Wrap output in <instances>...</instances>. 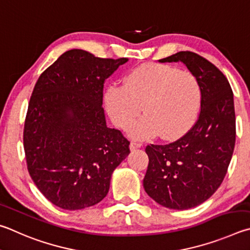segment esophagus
Masks as SVG:
<instances>
[{
	"label": "esophagus",
	"instance_id": "1",
	"mask_svg": "<svg viewBox=\"0 0 250 250\" xmlns=\"http://www.w3.org/2000/svg\"><path fill=\"white\" fill-rule=\"evenodd\" d=\"M142 146H143V144L139 143V142H136V141H133L129 145L130 150H135V149H137V148H141Z\"/></svg>",
	"mask_w": 250,
	"mask_h": 250
}]
</instances>
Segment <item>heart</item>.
Segmentation results:
<instances>
[{"instance_id": "heart-1", "label": "heart", "mask_w": 250, "mask_h": 250, "mask_svg": "<svg viewBox=\"0 0 250 250\" xmlns=\"http://www.w3.org/2000/svg\"><path fill=\"white\" fill-rule=\"evenodd\" d=\"M202 91L193 73L168 64H146L134 69L124 85H113L104 94V105L114 124L128 127L134 138H164L182 135L198 115Z\"/></svg>"}]
</instances>
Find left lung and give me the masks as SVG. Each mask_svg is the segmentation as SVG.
I'll return each instance as SVG.
<instances>
[{"label":"left lung","mask_w":250,"mask_h":250,"mask_svg":"<svg viewBox=\"0 0 250 250\" xmlns=\"http://www.w3.org/2000/svg\"><path fill=\"white\" fill-rule=\"evenodd\" d=\"M180 61L198 79L202 91L198 121L168 145H148L144 188L157 203L172 209L195 208L214 194L225 178L236 139L234 96L226 77L192 51L159 62Z\"/></svg>","instance_id":"obj_1"}]
</instances>
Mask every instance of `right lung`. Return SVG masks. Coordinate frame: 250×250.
Instances as JSON below:
<instances>
[{
	"label": "right lung",
	"mask_w": 250,
	"mask_h": 250,
	"mask_svg": "<svg viewBox=\"0 0 250 250\" xmlns=\"http://www.w3.org/2000/svg\"><path fill=\"white\" fill-rule=\"evenodd\" d=\"M127 58H99L82 49L61 55L30 96L24 150L30 178L56 207L90 208L106 196L129 142L105 122L103 87Z\"/></svg>",
	"instance_id": "obj_1"
}]
</instances>
